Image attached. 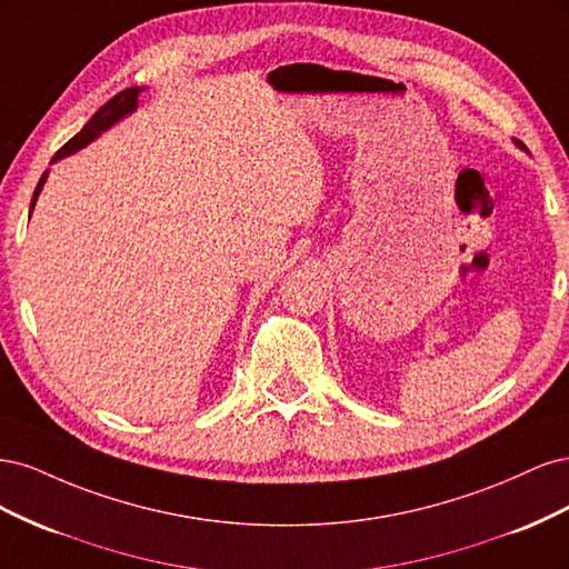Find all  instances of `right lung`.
<instances>
[{
    "instance_id": "obj_1",
    "label": "right lung",
    "mask_w": 569,
    "mask_h": 569,
    "mask_svg": "<svg viewBox=\"0 0 569 569\" xmlns=\"http://www.w3.org/2000/svg\"><path fill=\"white\" fill-rule=\"evenodd\" d=\"M144 90H147V88H128V90H123V92H118L113 99H109L107 104L101 107V109L88 120V123H84V128L73 137V140L66 142V144L54 153V159H51V163H57V161H61V159H66V157H71V153L80 151L82 147H88L90 142L97 140V137H99L101 132H107L109 128H113V126L118 123V120H123L126 116H130L132 111H137V104H140V97H142ZM47 176H49V170H44L40 182H38V187H36V194H32V201H30V213H32V209H36L38 197H40L42 187H44V182H47Z\"/></svg>"
}]
</instances>
